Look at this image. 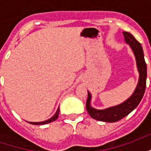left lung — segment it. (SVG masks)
<instances>
[{
	"label": "left lung",
	"instance_id": "left-lung-1",
	"mask_svg": "<svg viewBox=\"0 0 151 151\" xmlns=\"http://www.w3.org/2000/svg\"><path fill=\"white\" fill-rule=\"evenodd\" d=\"M123 35L126 43H129L132 47L136 57L137 65L140 74L138 84L137 86V88L133 95L129 99H128L126 101L124 102L121 104L117 105L112 108H107L105 110H97L91 107L90 103H91V96L88 92V98L86 100V107L90 116L95 120L104 121V122H116L121 120L137 107L146 91L147 71H146V63L144 59L142 47L141 43L130 33L124 31L123 32Z\"/></svg>",
	"mask_w": 151,
	"mask_h": 151
}]
</instances>
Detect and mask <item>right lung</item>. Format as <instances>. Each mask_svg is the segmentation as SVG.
<instances>
[{
    "mask_svg": "<svg viewBox=\"0 0 151 151\" xmlns=\"http://www.w3.org/2000/svg\"><path fill=\"white\" fill-rule=\"evenodd\" d=\"M59 111H60V108L57 109V111H56V114L53 116L51 119L47 120H45V121H42V122H29L30 124H36V125H39V124H48V123H51V122H52L54 120H56L57 118H58V115H59Z\"/></svg>",
    "mask_w": 151,
    "mask_h": 151,
    "instance_id": "right-lung-1",
    "label": "right lung"
}]
</instances>
